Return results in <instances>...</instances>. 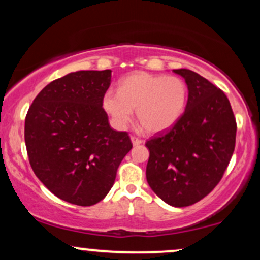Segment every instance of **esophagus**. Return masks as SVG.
<instances>
[{"label": "esophagus", "instance_id": "34e87169", "mask_svg": "<svg viewBox=\"0 0 260 260\" xmlns=\"http://www.w3.org/2000/svg\"><path fill=\"white\" fill-rule=\"evenodd\" d=\"M131 140H132L133 145H140V144H143V140L140 139V138H138V137L132 136V137H131Z\"/></svg>", "mask_w": 260, "mask_h": 260}]
</instances>
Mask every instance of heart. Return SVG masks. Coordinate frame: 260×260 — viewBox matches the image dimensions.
Listing matches in <instances>:
<instances>
[{"mask_svg":"<svg viewBox=\"0 0 260 260\" xmlns=\"http://www.w3.org/2000/svg\"><path fill=\"white\" fill-rule=\"evenodd\" d=\"M188 88L175 76L134 72L118 84V91L107 90L103 107L117 129H124L133 117L150 133L169 129L180 120L187 105Z\"/></svg>","mask_w":260,"mask_h":260,"instance_id":"1","label":"heart"}]
</instances>
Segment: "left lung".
<instances>
[{"mask_svg": "<svg viewBox=\"0 0 260 260\" xmlns=\"http://www.w3.org/2000/svg\"><path fill=\"white\" fill-rule=\"evenodd\" d=\"M186 80L184 112L165 132L145 145L150 151L147 181L155 194L172 207H188L219 183L235 150L236 118L221 89L193 71L174 70Z\"/></svg>", "mask_w": 260, "mask_h": 260, "instance_id": "1", "label": "left lung"}]
</instances>
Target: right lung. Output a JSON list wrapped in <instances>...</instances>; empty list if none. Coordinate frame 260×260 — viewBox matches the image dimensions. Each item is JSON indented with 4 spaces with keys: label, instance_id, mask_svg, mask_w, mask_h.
<instances>
[{
    "label": "right lung",
    "instance_id": "1",
    "mask_svg": "<svg viewBox=\"0 0 260 260\" xmlns=\"http://www.w3.org/2000/svg\"><path fill=\"white\" fill-rule=\"evenodd\" d=\"M111 71H78L47 84L25 117L29 162L62 201L90 207L105 198L132 149L127 132L110 127L103 107Z\"/></svg>",
    "mask_w": 260,
    "mask_h": 260
}]
</instances>
